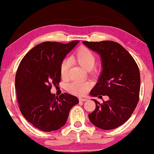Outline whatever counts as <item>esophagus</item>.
Wrapping results in <instances>:
<instances>
[{
    "label": "esophagus",
    "instance_id": "esophagus-1",
    "mask_svg": "<svg viewBox=\"0 0 154 154\" xmlns=\"http://www.w3.org/2000/svg\"><path fill=\"white\" fill-rule=\"evenodd\" d=\"M87 100V99H85V98H79V101L80 102H84V101H86Z\"/></svg>",
    "mask_w": 154,
    "mask_h": 154
}]
</instances>
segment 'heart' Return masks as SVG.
Here are the masks:
<instances>
[{"label": "heart", "instance_id": "b5f03b06", "mask_svg": "<svg viewBox=\"0 0 154 154\" xmlns=\"http://www.w3.org/2000/svg\"><path fill=\"white\" fill-rule=\"evenodd\" d=\"M72 61H75L85 70L93 68L95 63V53L85 46H81L75 51L70 58ZM69 61L64 59L60 64V74L62 79H66L68 74ZM90 85L87 82L74 81L67 86V91L74 95H83L89 89Z\"/></svg>", "mask_w": 154, "mask_h": 154}]
</instances>
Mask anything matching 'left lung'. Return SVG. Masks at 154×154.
Returning a JSON list of instances; mask_svg holds the SVG:
<instances>
[{"mask_svg": "<svg viewBox=\"0 0 154 154\" xmlns=\"http://www.w3.org/2000/svg\"><path fill=\"white\" fill-rule=\"evenodd\" d=\"M83 43L100 55L103 67L91 95L99 98L107 95L109 98L102 103L94 99L96 108L88 114V118L97 127L103 130L116 128L130 118L139 102L141 85L139 67L119 43L109 40Z\"/></svg>", "mask_w": 154, "mask_h": 154, "instance_id": "left-lung-1", "label": "left lung"}]
</instances>
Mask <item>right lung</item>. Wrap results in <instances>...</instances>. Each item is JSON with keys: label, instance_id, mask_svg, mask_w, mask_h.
Wrapping results in <instances>:
<instances>
[{"label": "right lung", "instance_id": "right-lung-1", "mask_svg": "<svg viewBox=\"0 0 154 154\" xmlns=\"http://www.w3.org/2000/svg\"><path fill=\"white\" fill-rule=\"evenodd\" d=\"M79 40L67 44L45 42L36 45L21 59L15 75V89L20 112L39 130L51 132L65 125L76 97L51 93L52 85L61 81L60 64Z\"/></svg>", "mask_w": 154, "mask_h": 154}]
</instances>
